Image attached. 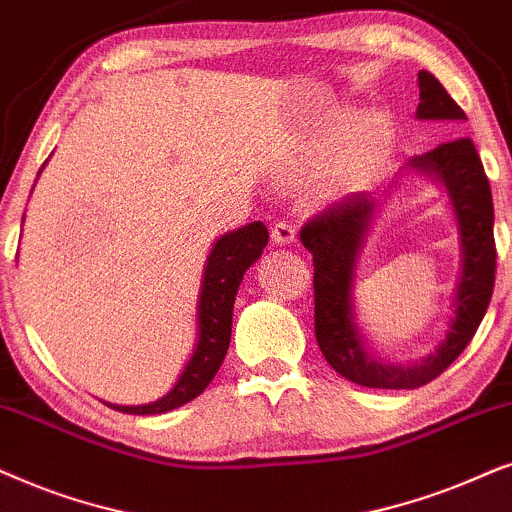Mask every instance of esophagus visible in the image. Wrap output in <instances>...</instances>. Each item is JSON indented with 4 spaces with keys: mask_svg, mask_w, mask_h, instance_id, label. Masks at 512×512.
<instances>
[{
    "mask_svg": "<svg viewBox=\"0 0 512 512\" xmlns=\"http://www.w3.org/2000/svg\"><path fill=\"white\" fill-rule=\"evenodd\" d=\"M271 238H274V241H276L278 245H290V243H295V241H297L295 224L288 222V220L276 222L274 229H271Z\"/></svg>",
    "mask_w": 512,
    "mask_h": 512,
    "instance_id": "34e87169",
    "label": "esophagus"
}]
</instances>
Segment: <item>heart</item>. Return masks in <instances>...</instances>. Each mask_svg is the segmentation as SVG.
Segmentation results:
<instances>
[{
    "mask_svg": "<svg viewBox=\"0 0 512 512\" xmlns=\"http://www.w3.org/2000/svg\"><path fill=\"white\" fill-rule=\"evenodd\" d=\"M393 152V131L384 117L344 114L337 124L304 154V166L322 168L320 189L325 196L363 189L384 168Z\"/></svg>",
    "mask_w": 512,
    "mask_h": 512,
    "instance_id": "1",
    "label": "heart"
}]
</instances>
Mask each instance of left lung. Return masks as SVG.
Masks as SVG:
<instances>
[{
  "mask_svg": "<svg viewBox=\"0 0 512 512\" xmlns=\"http://www.w3.org/2000/svg\"><path fill=\"white\" fill-rule=\"evenodd\" d=\"M417 119L466 121L445 86L431 72H419ZM435 177L449 196L461 243V274L454 295V316L438 349L419 363L391 365L367 349L353 311V281L377 199L351 194L325 213L306 222L299 238L313 255V297H316V339L327 363L358 386L419 388L440 377L485 318L494 292L496 245L492 189L470 138H454L431 152L412 156L405 170Z\"/></svg>",
  "mask_w": 512,
  "mask_h": 512,
  "instance_id": "left-lung-1",
  "label": "left lung"
}]
</instances>
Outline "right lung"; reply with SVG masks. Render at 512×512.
Returning <instances> with one entry per match:
<instances>
[{
    "mask_svg": "<svg viewBox=\"0 0 512 512\" xmlns=\"http://www.w3.org/2000/svg\"><path fill=\"white\" fill-rule=\"evenodd\" d=\"M42 173V170H39ZM269 241V231L264 222H250L245 227L229 231L217 238L210 248V255L203 267L199 306H196V346L192 358L175 386L147 405H112V410L126 414H163L182 407L196 395L206 391V386L220 370L231 342V316H234V299L243 274L260 260L264 245Z\"/></svg>",
    "mask_w": 512,
    "mask_h": 512,
    "instance_id": "1",
    "label": "right lung"
}]
</instances>
